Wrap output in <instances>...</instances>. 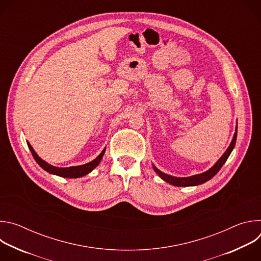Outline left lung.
I'll return each instance as SVG.
<instances>
[{"instance_id":"8db88e82","label":"left lung","mask_w":261,"mask_h":261,"mask_svg":"<svg viewBox=\"0 0 261 261\" xmlns=\"http://www.w3.org/2000/svg\"><path fill=\"white\" fill-rule=\"evenodd\" d=\"M237 135H238V125L236 127V132H234L233 138H232L229 146L227 147V150L225 151V153L221 156V158L208 170H206V171H204L202 173L191 175V176H187V177H177V176H172V175H169L167 173L162 172L154 164H153V168H154L155 172L163 180H165L166 182H169L172 186H176V187H190V186L201 185V184L207 181L208 179H211L213 176H215L217 174V172L221 169L223 164L226 162V160L228 159L229 155L231 154L232 150L234 148L236 141H237Z\"/></svg>"}]
</instances>
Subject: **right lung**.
I'll return each mask as SVG.
<instances>
[{
  "label": "right lung",
  "instance_id": "add662e5",
  "mask_svg": "<svg viewBox=\"0 0 261 261\" xmlns=\"http://www.w3.org/2000/svg\"><path fill=\"white\" fill-rule=\"evenodd\" d=\"M27 143H28V146L30 148V151H31L34 159L36 160L37 163L40 165L41 168H43L45 171H47L50 174H55V175L62 176V177H68V178H77V177H82V176H85L88 173H90L94 168H96L99 165L100 161L102 160V157L104 156L105 150H106V147H104V150L100 153V155L96 159H94L93 161L86 163L84 165L70 166V167H57V166L48 164L43 159H41L38 156V154L35 152L31 143L29 141H27Z\"/></svg>",
  "mask_w": 261,
  "mask_h": 261
}]
</instances>
